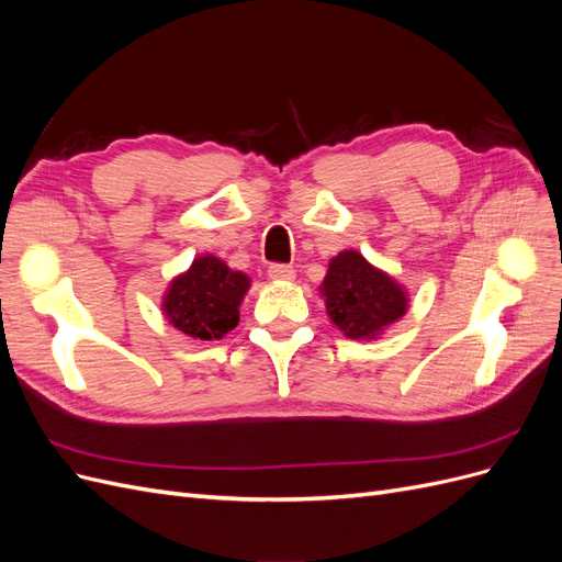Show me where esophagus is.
I'll return each mask as SVG.
<instances>
[{
	"instance_id": "1",
	"label": "esophagus",
	"mask_w": 562,
	"mask_h": 562,
	"mask_svg": "<svg viewBox=\"0 0 562 562\" xmlns=\"http://www.w3.org/2000/svg\"><path fill=\"white\" fill-rule=\"evenodd\" d=\"M267 274H269V279H274V281H293L295 269L291 265H271L267 269Z\"/></svg>"
}]
</instances>
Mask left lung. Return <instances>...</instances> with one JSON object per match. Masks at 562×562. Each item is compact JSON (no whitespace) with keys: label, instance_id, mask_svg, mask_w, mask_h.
<instances>
[{"label":"left lung","instance_id":"8db88e82","mask_svg":"<svg viewBox=\"0 0 562 562\" xmlns=\"http://www.w3.org/2000/svg\"><path fill=\"white\" fill-rule=\"evenodd\" d=\"M321 295L330 321L351 339H375L407 310L403 288L356 250L330 260Z\"/></svg>","mask_w":562,"mask_h":562}]
</instances>
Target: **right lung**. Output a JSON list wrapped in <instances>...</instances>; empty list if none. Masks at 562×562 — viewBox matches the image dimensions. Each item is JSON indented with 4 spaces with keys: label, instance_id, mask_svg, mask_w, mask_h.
Returning <instances> with one entry per match:
<instances>
[{
    "label": "right lung",
    "instance_id": "add662e5",
    "mask_svg": "<svg viewBox=\"0 0 562 562\" xmlns=\"http://www.w3.org/2000/svg\"><path fill=\"white\" fill-rule=\"evenodd\" d=\"M248 285L244 271L203 255L173 279L164 297V314L187 337L220 339L239 323V304Z\"/></svg>",
    "mask_w": 562,
    "mask_h": 562
}]
</instances>
